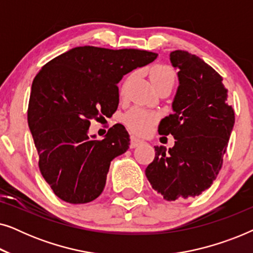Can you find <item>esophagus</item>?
Returning <instances> with one entry per match:
<instances>
[{
    "label": "esophagus",
    "instance_id": "esophagus-1",
    "mask_svg": "<svg viewBox=\"0 0 253 253\" xmlns=\"http://www.w3.org/2000/svg\"><path fill=\"white\" fill-rule=\"evenodd\" d=\"M141 144H144L143 140L139 139V138L134 137V136H131V138H130V147L131 148H136Z\"/></svg>",
    "mask_w": 253,
    "mask_h": 253
}]
</instances>
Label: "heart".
Segmentation results:
<instances>
[{
  "mask_svg": "<svg viewBox=\"0 0 253 253\" xmlns=\"http://www.w3.org/2000/svg\"><path fill=\"white\" fill-rule=\"evenodd\" d=\"M134 77V74H131L121 88V94H124L126 92L127 85L132 81ZM150 78L151 82L153 83L155 88L161 85H174L176 75L175 71L172 70L168 65H155L150 70ZM159 119L158 114L153 112H148V110L138 108L134 107L131 110H129L124 116V123L126 124L130 130L138 134H146L151 131L152 126H154Z\"/></svg>",
  "mask_w": 253,
  "mask_h": 253,
  "instance_id": "heart-1",
  "label": "heart"
}]
</instances>
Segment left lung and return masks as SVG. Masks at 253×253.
I'll list each match as a JSON object with an SVG mask.
<instances>
[{
	"mask_svg": "<svg viewBox=\"0 0 253 253\" xmlns=\"http://www.w3.org/2000/svg\"><path fill=\"white\" fill-rule=\"evenodd\" d=\"M178 88L172 114L162 119L159 133L171 134L174 147L154 146L145 174L166 200H183L209 189L222 167L235 123L222 77L202 58L185 50L170 53Z\"/></svg>",
	"mask_w": 253,
	"mask_h": 253,
	"instance_id": "left-lung-1",
	"label": "left lung"
}]
</instances>
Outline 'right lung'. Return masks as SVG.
<instances>
[{"label":"right lung","instance_id":"right-lung-1","mask_svg":"<svg viewBox=\"0 0 253 253\" xmlns=\"http://www.w3.org/2000/svg\"><path fill=\"white\" fill-rule=\"evenodd\" d=\"M157 56L140 49L76 47L34 77L27 122L41 175L58 198L85 204L101 195L110 161L126 152L130 138L115 124L96 140L88 134L91 121L112 116L119 106L117 83Z\"/></svg>","mask_w":253,"mask_h":253}]
</instances>
